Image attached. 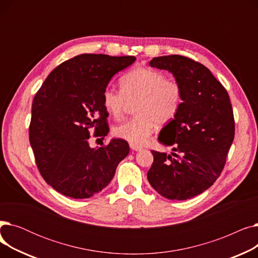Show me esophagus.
Instances as JSON below:
<instances>
[{"instance_id":"34e87169","label":"esophagus","mask_w":258,"mask_h":258,"mask_svg":"<svg viewBox=\"0 0 258 258\" xmlns=\"http://www.w3.org/2000/svg\"><path fill=\"white\" fill-rule=\"evenodd\" d=\"M130 147L132 148L133 151L135 152H140L142 150V147L139 146V145H136V144H133V143H130Z\"/></svg>"}]
</instances>
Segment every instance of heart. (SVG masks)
Returning a JSON list of instances; mask_svg holds the SVG:
<instances>
[{
  "label": "heart",
  "instance_id": "obj_1",
  "mask_svg": "<svg viewBox=\"0 0 258 258\" xmlns=\"http://www.w3.org/2000/svg\"><path fill=\"white\" fill-rule=\"evenodd\" d=\"M120 91L106 88L102 93V104L108 114L120 119L126 103L137 100L135 106L137 116L113 131L116 137L136 145L145 143L156 123L163 125L173 119L183 102L180 85L148 68H135L125 73L120 79Z\"/></svg>",
  "mask_w": 258,
  "mask_h": 258
}]
</instances>
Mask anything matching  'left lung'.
<instances>
[{"instance_id": "1", "label": "left lung", "mask_w": 258, "mask_h": 258, "mask_svg": "<svg viewBox=\"0 0 258 258\" xmlns=\"http://www.w3.org/2000/svg\"><path fill=\"white\" fill-rule=\"evenodd\" d=\"M150 66L170 72L183 92L182 106L161 130L167 155L153 151L147 180L169 200L184 201L204 192L220 177L234 139L232 105L226 89L209 69L181 55L154 57Z\"/></svg>"}]
</instances>
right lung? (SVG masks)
<instances>
[{
    "instance_id": "obj_1",
    "label": "right lung",
    "mask_w": 258,
    "mask_h": 258,
    "mask_svg": "<svg viewBox=\"0 0 258 258\" xmlns=\"http://www.w3.org/2000/svg\"><path fill=\"white\" fill-rule=\"evenodd\" d=\"M135 56L81 54L56 67L32 103L29 140L44 180L66 197L88 199L100 192L130 153L126 141L112 139L93 148L91 132L108 133L102 93Z\"/></svg>"
}]
</instances>
